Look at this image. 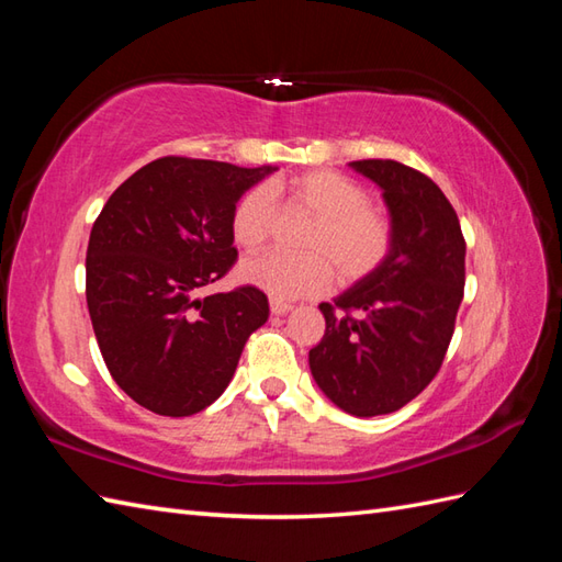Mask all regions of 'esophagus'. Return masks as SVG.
Instances as JSON below:
<instances>
[{"label": "esophagus", "instance_id": "obj_1", "mask_svg": "<svg viewBox=\"0 0 562 562\" xmlns=\"http://www.w3.org/2000/svg\"><path fill=\"white\" fill-rule=\"evenodd\" d=\"M270 312H272L274 316H284V314L292 312V304H290V302H282V300H272V302H270Z\"/></svg>", "mask_w": 562, "mask_h": 562}]
</instances>
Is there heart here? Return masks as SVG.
<instances>
[{"instance_id":"1","label":"heart","mask_w":562,"mask_h":562,"mask_svg":"<svg viewBox=\"0 0 562 562\" xmlns=\"http://www.w3.org/2000/svg\"><path fill=\"white\" fill-rule=\"evenodd\" d=\"M282 190V186H272ZM288 190L296 205L314 214L306 229L308 254H268L241 266V278L274 300H302L326 292L333 268L345 284L374 274L393 250V224L384 212L369 205L367 190L338 171L316 169L294 176ZM272 195L256 186L236 200L232 210V236L246 254L268 244L272 229Z\"/></svg>"}]
</instances>
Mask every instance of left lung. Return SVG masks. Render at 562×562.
Returning <instances> with one entry per match:
<instances>
[{
    "label": "left lung",
    "mask_w": 562,
    "mask_h": 562,
    "mask_svg": "<svg viewBox=\"0 0 562 562\" xmlns=\"http://www.w3.org/2000/svg\"><path fill=\"white\" fill-rule=\"evenodd\" d=\"M350 166L384 190L393 250L374 274L318 304L326 333L308 367L340 411L372 417L411 403L445 362L463 300L465 241L432 178L391 159Z\"/></svg>",
    "instance_id": "left-lung-1"
}]
</instances>
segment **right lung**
<instances>
[{
	"instance_id": "obj_1",
	"label": "right lung",
	"mask_w": 562,
	"mask_h": 562,
	"mask_svg": "<svg viewBox=\"0 0 562 562\" xmlns=\"http://www.w3.org/2000/svg\"><path fill=\"white\" fill-rule=\"evenodd\" d=\"M274 171L161 157L105 202L87 248V304L103 362L130 398L186 417L217 401L268 296L254 284L195 296L236 262L232 210Z\"/></svg>"
}]
</instances>
